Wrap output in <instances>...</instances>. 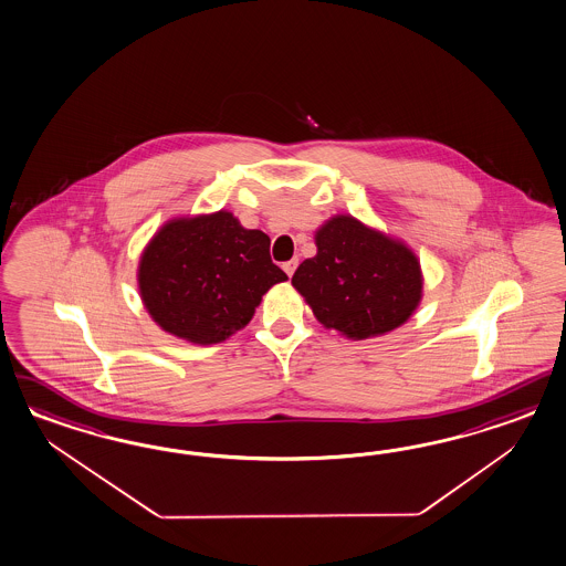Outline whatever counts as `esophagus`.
Instances as JSON below:
<instances>
[{
	"label": "esophagus",
	"mask_w": 566,
	"mask_h": 566,
	"mask_svg": "<svg viewBox=\"0 0 566 566\" xmlns=\"http://www.w3.org/2000/svg\"><path fill=\"white\" fill-rule=\"evenodd\" d=\"M282 268H284V272H286V274H294V270L298 268V259H291V261H286Z\"/></svg>",
	"instance_id": "1"
}]
</instances>
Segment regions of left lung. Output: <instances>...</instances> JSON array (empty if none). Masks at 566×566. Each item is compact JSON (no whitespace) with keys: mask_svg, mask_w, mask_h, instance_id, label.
Wrapping results in <instances>:
<instances>
[{"mask_svg":"<svg viewBox=\"0 0 566 566\" xmlns=\"http://www.w3.org/2000/svg\"><path fill=\"white\" fill-rule=\"evenodd\" d=\"M315 242L317 255L298 265L292 286L324 326L363 340L411 317L423 282L419 261L402 242L350 216L332 218Z\"/></svg>","mask_w":566,"mask_h":566,"instance_id":"1","label":"left lung"}]
</instances>
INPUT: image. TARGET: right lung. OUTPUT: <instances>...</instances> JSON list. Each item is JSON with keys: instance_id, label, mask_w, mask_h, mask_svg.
<instances>
[{"instance_id": "right-lung-1", "label": "right lung", "mask_w": 566, "mask_h": 566, "mask_svg": "<svg viewBox=\"0 0 566 566\" xmlns=\"http://www.w3.org/2000/svg\"><path fill=\"white\" fill-rule=\"evenodd\" d=\"M289 280L270 237L218 211L166 223L138 265V289L155 322L178 338L216 344L247 326L261 296Z\"/></svg>"}]
</instances>
